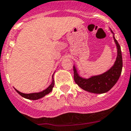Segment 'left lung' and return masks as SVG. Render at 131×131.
I'll return each mask as SVG.
<instances>
[{
	"mask_svg": "<svg viewBox=\"0 0 131 131\" xmlns=\"http://www.w3.org/2000/svg\"><path fill=\"white\" fill-rule=\"evenodd\" d=\"M113 39L117 48V56L113 66L107 72L86 79L79 76L75 68L73 66L74 81L84 91L96 94L105 93L110 91L117 82L122 71V54L119 44L114 37Z\"/></svg>",
	"mask_w": 131,
	"mask_h": 131,
	"instance_id": "left-lung-1",
	"label": "left lung"
}]
</instances>
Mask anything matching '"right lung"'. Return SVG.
<instances>
[{
  "label": "right lung",
  "instance_id": "obj_1",
  "mask_svg": "<svg viewBox=\"0 0 131 131\" xmlns=\"http://www.w3.org/2000/svg\"><path fill=\"white\" fill-rule=\"evenodd\" d=\"M54 80L53 79V76H52V81L51 84L47 88V89H45V91H42V92H38V93H31V94H24L22 93V92H20L19 91H17L16 89V92H18L19 94V95H21L24 98H27V99H29V100H38L39 98H41L42 97L45 96V95H47L48 94V93L51 92L52 91V89L54 87Z\"/></svg>",
  "mask_w": 131,
  "mask_h": 131
}]
</instances>
